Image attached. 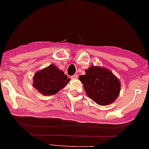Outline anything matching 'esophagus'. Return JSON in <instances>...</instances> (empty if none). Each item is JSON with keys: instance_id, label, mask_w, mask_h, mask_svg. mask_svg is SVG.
I'll return each instance as SVG.
<instances>
[{"instance_id": "34e87169", "label": "esophagus", "mask_w": 149, "mask_h": 149, "mask_svg": "<svg viewBox=\"0 0 149 149\" xmlns=\"http://www.w3.org/2000/svg\"><path fill=\"white\" fill-rule=\"evenodd\" d=\"M78 75L77 74H74V75H72V76H71V79H76L77 78Z\"/></svg>"}]
</instances>
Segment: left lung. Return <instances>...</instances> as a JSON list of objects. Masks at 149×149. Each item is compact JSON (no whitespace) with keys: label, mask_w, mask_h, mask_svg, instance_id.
Masks as SVG:
<instances>
[{"label":"left lung","mask_w":149,"mask_h":149,"mask_svg":"<svg viewBox=\"0 0 149 149\" xmlns=\"http://www.w3.org/2000/svg\"><path fill=\"white\" fill-rule=\"evenodd\" d=\"M80 75L87 95L95 102L102 106L113 103L119 95L120 83L108 69L92 66Z\"/></svg>","instance_id":"1"}]
</instances>
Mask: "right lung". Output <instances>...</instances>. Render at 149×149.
<instances>
[{"mask_svg": "<svg viewBox=\"0 0 149 149\" xmlns=\"http://www.w3.org/2000/svg\"><path fill=\"white\" fill-rule=\"evenodd\" d=\"M33 79V86L44 95L58 93L70 80L54 65H50L42 70L37 72Z\"/></svg>", "mask_w": 149, "mask_h": 149, "instance_id": "add662e5", "label": "right lung"}]
</instances>
